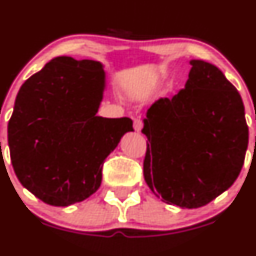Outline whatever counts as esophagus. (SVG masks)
<instances>
[{
	"mask_svg": "<svg viewBox=\"0 0 256 256\" xmlns=\"http://www.w3.org/2000/svg\"><path fill=\"white\" fill-rule=\"evenodd\" d=\"M144 128V122L141 118H135L134 120V128H135V131H138V132H140L141 130H142Z\"/></svg>",
	"mask_w": 256,
	"mask_h": 256,
	"instance_id": "esophagus-1",
	"label": "esophagus"
}]
</instances>
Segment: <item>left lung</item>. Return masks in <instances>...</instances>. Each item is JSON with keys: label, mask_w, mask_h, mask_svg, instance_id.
Listing matches in <instances>:
<instances>
[{"label": "left lung", "mask_w": 256, "mask_h": 256, "mask_svg": "<svg viewBox=\"0 0 256 256\" xmlns=\"http://www.w3.org/2000/svg\"><path fill=\"white\" fill-rule=\"evenodd\" d=\"M184 88L147 110L144 177L167 204L200 208L238 178L249 130L238 90L213 64L190 60Z\"/></svg>", "instance_id": "obj_1"}]
</instances>
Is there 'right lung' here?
<instances>
[{
  "label": "right lung",
  "instance_id": "right-lung-1",
  "mask_svg": "<svg viewBox=\"0 0 256 256\" xmlns=\"http://www.w3.org/2000/svg\"><path fill=\"white\" fill-rule=\"evenodd\" d=\"M105 89L99 62L56 56L23 82L8 121L14 174L24 188L56 207H68L95 193L105 158L128 118L96 116Z\"/></svg>",
  "mask_w": 256,
  "mask_h": 256
}]
</instances>
